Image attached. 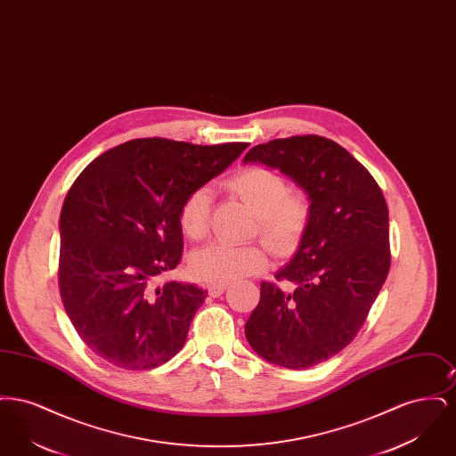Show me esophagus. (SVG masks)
I'll return each mask as SVG.
<instances>
[{
	"instance_id": "34e87169",
	"label": "esophagus",
	"mask_w": 456,
	"mask_h": 456,
	"mask_svg": "<svg viewBox=\"0 0 456 456\" xmlns=\"http://www.w3.org/2000/svg\"><path fill=\"white\" fill-rule=\"evenodd\" d=\"M225 290H227V283H214V285L208 287V294H210L212 297L222 296Z\"/></svg>"
}]
</instances>
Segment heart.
Returning a JSON list of instances; mask_svg holds the SVG:
<instances>
[{
    "instance_id": "obj_1",
    "label": "heart",
    "mask_w": 456,
    "mask_h": 456,
    "mask_svg": "<svg viewBox=\"0 0 456 456\" xmlns=\"http://www.w3.org/2000/svg\"><path fill=\"white\" fill-rule=\"evenodd\" d=\"M225 188L242 200L256 216L258 231L275 253H290L309 224V203L301 195L289 193V184L266 167H242L225 181ZM212 193L200 186L183 198L177 220L183 234L191 240L205 238L210 227ZM268 265V253L261 244L227 246L212 244L196 251L190 260L191 275L205 283L236 282L256 275Z\"/></svg>"
}]
</instances>
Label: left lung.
Here are the masks:
<instances>
[{"mask_svg":"<svg viewBox=\"0 0 456 456\" xmlns=\"http://www.w3.org/2000/svg\"><path fill=\"white\" fill-rule=\"evenodd\" d=\"M244 162L279 169L309 200L299 248L275 275L294 290L261 283L246 338L272 364L316 366L355 338L388 277L387 200L368 169L325 136L272 140L253 147Z\"/></svg>","mask_w":456,"mask_h":456,"instance_id":"8db88e82","label":"left lung"}]
</instances>
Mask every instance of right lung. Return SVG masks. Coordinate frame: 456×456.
I'll use <instances>...</instances> for the list:
<instances>
[{
	"mask_svg": "<svg viewBox=\"0 0 456 456\" xmlns=\"http://www.w3.org/2000/svg\"><path fill=\"white\" fill-rule=\"evenodd\" d=\"M248 143L138 138L94 159L60 217V292L95 355L116 368H157L186 342L207 290L157 283L183 255V198L225 171Z\"/></svg>",
	"mask_w": 456,
	"mask_h": 456,
	"instance_id": "obj_1",
	"label": "right lung"
}]
</instances>
